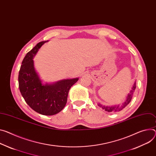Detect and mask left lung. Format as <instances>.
<instances>
[{
  "mask_svg": "<svg viewBox=\"0 0 156 156\" xmlns=\"http://www.w3.org/2000/svg\"><path fill=\"white\" fill-rule=\"evenodd\" d=\"M136 82L134 83V85L132 88V90H131L130 91V93L128 94V95H127V97L126 98V101L124 102V103L122 104V105L121 106H119V105L118 106H111V107H109V106H102L101 105L99 104L98 106L101 107L103 109H105V111H108V112H112L113 111H121V109H122L124 108H125L127 105H128L130 101H131V99H132V96H133V94L136 89Z\"/></svg>",
  "mask_w": 156,
  "mask_h": 156,
  "instance_id": "left-lung-1",
  "label": "left lung"
}]
</instances>
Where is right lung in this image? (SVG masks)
<instances>
[{"label":"right lung","instance_id":"add662e5","mask_svg":"<svg viewBox=\"0 0 156 156\" xmlns=\"http://www.w3.org/2000/svg\"><path fill=\"white\" fill-rule=\"evenodd\" d=\"M45 42H39L25 55L19 73V87L25 102L32 109L41 115L51 116L64 108L69 90L78 78L41 84L34 66L33 57Z\"/></svg>","mask_w":156,"mask_h":156}]
</instances>
